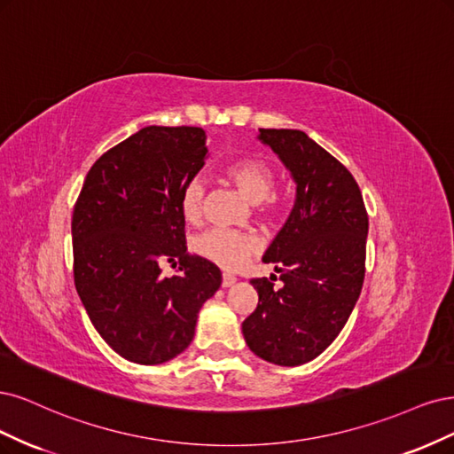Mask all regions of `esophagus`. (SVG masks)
Returning a JSON list of instances; mask_svg holds the SVG:
<instances>
[{
	"label": "esophagus",
	"mask_w": 454,
	"mask_h": 454,
	"mask_svg": "<svg viewBox=\"0 0 454 454\" xmlns=\"http://www.w3.org/2000/svg\"><path fill=\"white\" fill-rule=\"evenodd\" d=\"M236 281H238L236 275H231V273H224V275H223V286H224V288L231 286Z\"/></svg>",
	"instance_id": "1"
}]
</instances>
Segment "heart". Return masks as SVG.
<instances>
[{
  "instance_id": "1",
  "label": "heart",
  "mask_w": 454,
  "mask_h": 454,
  "mask_svg": "<svg viewBox=\"0 0 454 454\" xmlns=\"http://www.w3.org/2000/svg\"><path fill=\"white\" fill-rule=\"evenodd\" d=\"M224 175L248 201L258 203V211L262 215L273 216L281 211V200L271 194L275 186V169L264 158L251 156L233 160L224 168ZM203 200H206V184L198 177L190 179L183 186L179 200L186 223L198 224L201 221ZM192 248L198 256L213 262L215 266L226 271H236L258 253L260 243L248 231L211 228L194 239Z\"/></svg>"
}]
</instances>
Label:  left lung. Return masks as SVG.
Masks as SVG:
<instances>
[{
    "label": "left lung",
    "instance_id": "8db88e82",
    "mask_svg": "<svg viewBox=\"0 0 454 454\" xmlns=\"http://www.w3.org/2000/svg\"><path fill=\"white\" fill-rule=\"evenodd\" d=\"M296 183L288 221L264 254L283 281L251 279L256 309L243 320L248 348L277 365L317 358L353 313L365 273L368 213L350 171L300 129H258Z\"/></svg>",
    "mask_w": 454,
    "mask_h": 454
}]
</instances>
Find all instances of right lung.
<instances>
[{
    "label": "right lung",
    "mask_w": 454,
    "mask_h": 454,
    "mask_svg": "<svg viewBox=\"0 0 454 454\" xmlns=\"http://www.w3.org/2000/svg\"><path fill=\"white\" fill-rule=\"evenodd\" d=\"M206 154L201 128H143L96 160L73 209L79 298L104 341L129 362L181 355L201 305L223 283L213 262L186 253L179 206ZM162 261L180 273L164 278Z\"/></svg>",
    "instance_id": "add662e5"
}]
</instances>
